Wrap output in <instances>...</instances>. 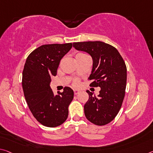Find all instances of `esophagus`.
<instances>
[{
	"instance_id": "34e87169",
	"label": "esophagus",
	"mask_w": 153,
	"mask_h": 153,
	"mask_svg": "<svg viewBox=\"0 0 153 153\" xmlns=\"http://www.w3.org/2000/svg\"><path fill=\"white\" fill-rule=\"evenodd\" d=\"M74 91V94H76V95H77V94H78L81 92L80 91H79V90H76V89H75Z\"/></svg>"
}]
</instances>
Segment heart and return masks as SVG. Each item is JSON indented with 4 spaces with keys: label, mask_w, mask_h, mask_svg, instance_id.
I'll use <instances>...</instances> for the list:
<instances>
[{
    "label": "heart",
    "mask_w": 153,
    "mask_h": 153,
    "mask_svg": "<svg viewBox=\"0 0 153 153\" xmlns=\"http://www.w3.org/2000/svg\"><path fill=\"white\" fill-rule=\"evenodd\" d=\"M81 55H86L85 54H78L77 56H81ZM79 84H80V82L78 80V79H75V80L73 82V85L76 87H77L79 86Z\"/></svg>",
    "instance_id": "heart-1"
}]
</instances>
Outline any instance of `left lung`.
<instances>
[{
    "label": "left lung",
    "instance_id": "8db88e82",
    "mask_svg": "<svg viewBox=\"0 0 153 153\" xmlns=\"http://www.w3.org/2000/svg\"><path fill=\"white\" fill-rule=\"evenodd\" d=\"M76 50L84 51L93 59V69L89 76L91 86H99L98 97L86 91L89 99L84 105V114L93 124H108L118 114L125 97L127 84V67L118 51L102 42L73 43Z\"/></svg>",
    "mask_w": 153,
    "mask_h": 153
}]
</instances>
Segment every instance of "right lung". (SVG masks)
Segmentation results:
<instances>
[{"label": "right lung", "mask_w": 153, "mask_h": 153, "mask_svg": "<svg viewBox=\"0 0 153 153\" xmlns=\"http://www.w3.org/2000/svg\"><path fill=\"white\" fill-rule=\"evenodd\" d=\"M72 43L43 45L26 59L22 73V88L26 101L39 123L48 127L62 125L69 114L68 108L74 99V91L65 87L54 95L50 84L56 76L62 58L71 49Z\"/></svg>", "instance_id": "add662e5"}]
</instances>
